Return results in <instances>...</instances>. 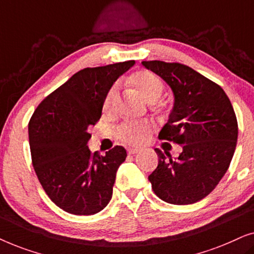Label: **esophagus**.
Here are the masks:
<instances>
[{"label": "esophagus", "mask_w": 254, "mask_h": 254, "mask_svg": "<svg viewBox=\"0 0 254 254\" xmlns=\"http://www.w3.org/2000/svg\"><path fill=\"white\" fill-rule=\"evenodd\" d=\"M137 152H140V149H135V148H129V149H128V154H129V155L137 154Z\"/></svg>", "instance_id": "1"}]
</instances>
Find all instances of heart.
Here are the masks:
<instances>
[{"mask_svg": "<svg viewBox=\"0 0 254 254\" xmlns=\"http://www.w3.org/2000/svg\"><path fill=\"white\" fill-rule=\"evenodd\" d=\"M133 84L141 96L148 102L154 103L161 97L164 85L162 79L149 70H140L131 76ZM119 85L114 84L107 91L103 103L104 111H110L117 98ZM151 127L148 123H124L117 128V136L125 143L130 145H141L150 134Z\"/></svg>", "mask_w": 254, "mask_h": 254, "instance_id": "b5f03b06", "label": "heart"}]
</instances>
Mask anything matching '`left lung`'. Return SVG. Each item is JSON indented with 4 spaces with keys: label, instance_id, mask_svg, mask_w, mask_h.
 <instances>
[{
    "label": "left lung",
    "instance_id": "left-lung-1",
    "mask_svg": "<svg viewBox=\"0 0 254 254\" xmlns=\"http://www.w3.org/2000/svg\"><path fill=\"white\" fill-rule=\"evenodd\" d=\"M142 64L164 79L175 96L159 140L183 147L176 159L155 149L158 165L148 179L165 202L195 203L217 186L230 165L238 137L234 107L220 85L189 65L157 60Z\"/></svg>",
    "mask_w": 254,
    "mask_h": 254
}]
</instances>
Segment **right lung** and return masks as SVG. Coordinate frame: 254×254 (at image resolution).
<instances>
[{
  "instance_id": "1",
  "label": "right lung",
  "mask_w": 254,
  "mask_h": 254,
  "mask_svg": "<svg viewBox=\"0 0 254 254\" xmlns=\"http://www.w3.org/2000/svg\"><path fill=\"white\" fill-rule=\"evenodd\" d=\"M135 61L84 68L47 96L29 123L31 157L50 199L74 215L99 213L110 202L117 170L127 157L116 145L105 156L90 151L89 127L102 117L105 96Z\"/></svg>"
}]
</instances>
